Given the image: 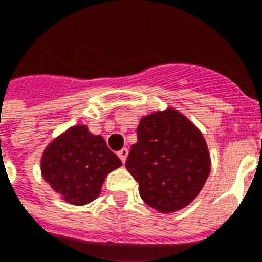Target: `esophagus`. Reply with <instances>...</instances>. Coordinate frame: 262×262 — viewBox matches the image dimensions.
<instances>
[{
  "label": "esophagus",
  "mask_w": 262,
  "mask_h": 262,
  "mask_svg": "<svg viewBox=\"0 0 262 262\" xmlns=\"http://www.w3.org/2000/svg\"><path fill=\"white\" fill-rule=\"evenodd\" d=\"M127 154H129V149H127L126 147H123L122 149H119V151H118V157H119V159H121L123 163H125V161H126Z\"/></svg>",
  "instance_id": "1"
}]
</instances>
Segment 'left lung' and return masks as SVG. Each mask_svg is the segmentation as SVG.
<instances>
[{"instance_id": "8db88e82", "label": "left lung", "mask_w": 262, "mask_h": 262, "mask_svg": "<svg viewBox=\"0 0 262 262\" xmlns=\"http://www.w3.org/2000/svg\"><path fill=\"white\" fill-rule=\"evenodd\" d=\"M125 166L139 181L140 196L161 213L188 206L210 173V155L202 133L177 110L140 119L137 143Z\"/></svg>"}]
</instances>
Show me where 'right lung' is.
Returning <instances> with one entry per match:
<instances>
[{
	"label": "right lung",
	"instance_id": "right-lung-1",
	"mask_svg": "<svg viewBox=\"0 0 262 262\" xmlns=\"http://www.w3.org/2000/svg\"><path fill=\"white\" fill-rule=\"evenodd\" d=\"M121 165L101 136L77 125L48 145L41 158V173L61 199L82 206L99 196L107 174Z\"/></svg>",
	"mask_w": 262,
	"mask_h": 262
}]
</instances>
